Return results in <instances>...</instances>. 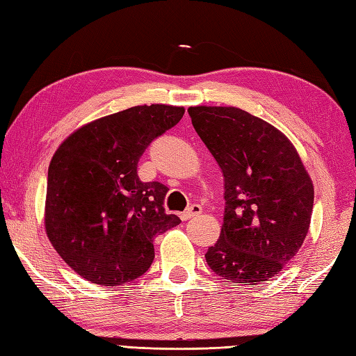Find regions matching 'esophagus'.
<instances>
[{"mask_svg": "<svg viewBox=\"0 0 356 356\" xmlns=\"http://www.w3.org/2000/svg\"><path fill=\"white\" fill-rule=\"evenodd\" d=\"M202 213V207L197 205V204H193L188 210H185L182 214H180V219L182 220H188L194 218V216H199Z\"/></svg>", "mask_w": 356, "mask_h": 356, "instance_id": "34e87169", "label": "esophagus"}]
</instances>
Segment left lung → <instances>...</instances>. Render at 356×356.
I'll list each match as a JSON object with an SVG mask.
<instances>
[{
  "instance_id": "obj_1",
  "label": "left lung",
  "mask_w": 356,
  "mask_h": 356,
  "mask_svg": "<svg viewBox=\"0 0 356 356\" xmlns=\"http://www.w3.org/2000/svg\"><path fill=\"white\" fill-rule=\"evenodd\" d=\"M188 113L224 174V224L207 262L227 282L254 287L301 248L313 182L295 145L262 118L234 106H190Z\"/></svg>"
}]
</instances>
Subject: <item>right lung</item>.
<instances>
[{
  "instance_id": "add662e5",
  "label": "right lung",
  "mask_w": 356,
  "mask_h": 356,
  "mask_svg": "<svg viewBox=\"0 0 356 356\" xmlns=\"http://www.w3.org/2000/svg\"><path fill=\"white\" fill-rule=\"evenodd\" d=\"M184 106L143 104L83 124L49 163L44 229L69 267L89 282L117 287L154 261V239L180 224L163 208V184L142 182L138 159L177 124Z\"/></svg>"
}]
</instances>
